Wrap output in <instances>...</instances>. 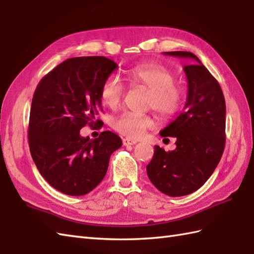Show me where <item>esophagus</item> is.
<instances>
[{"instance_id":"34e87169","label":"esophagus","mask_w":254,"mask_h":254,"mask_svg":"<svg viewBox=\"0 0 254 254\" xmlns=\"http://www.w3.org/2000/svg\"><path fill=\"white\" fill-rule=\"evenodd\" d=\"M137 143V141L135 140H132V139H128V138H124L123 139V144L127 146V145H133Z\"/></svg>"}]
</instances>
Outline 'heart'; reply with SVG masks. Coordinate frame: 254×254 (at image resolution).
Returning a JSON list of instances; mask_svg holds the SVG:
<instances>
[{
    "label": "heart",
    "instance_id": "heart-1",
    "mask_svg": "<svg viewBox=\"0 0 254 254\" xmlns=\"http://www.w3.org/2000/svg\"><path fill=\"white\" fill-rule=\"evenodd\" d=\"M125 78L132 87L147 90L146 107L153 109L162 119H171L180 110L184 91L176 83L175 73L168 67L156 64L135 65L129 69ZM125 96V86L114 75L103 80L100 87V99L104 106L115 109ZM154 126V119L148 114L123 113L112 121V127L129 139H138L147 129Z\"/></svg>",
    "mask_w": 254,
    "mask_h": 254
}]
</instances>
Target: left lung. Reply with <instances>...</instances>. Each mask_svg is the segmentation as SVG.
Wrapping results in <instances>:
<instances>
[{
    "instance_id": "8db88e82",
    "label": "left lung",
    "mask_w": 254,
    "mask_h": 254,
    "mask_svg": "<svg viewBox=\"0 0 254 254\" xmlns=\"http://www.w3.org/2000/svg\"><path fill=\"white\" fill-rule=\"evenodd\" d=\"M165 55L196 60L183 67L188 78V100L183 112L160 131L175 137L176 150L154 146L146 166L147 177L162 193L179 197L201 188L213 174L225 147V99L221 86L207 67L190 52Z\"/></svg>"
}]
</instances>
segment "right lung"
Segmentation results:
<instances>
[{
  "label": "right lung",
  "instance_id": "right-lung-1",
  "mask_svg": "<svg viewBox=\"0 0 254 254\" xmlns=\"http://www.w3.org/2000/svg\"><path fill=\"white\" fill-rule=\"evenodd\" d=\"M117 67L103 56L66 59L36 86L30 110L31 156L54 189L70 196L89 193L106 176L110 156L122 146L112 131L96 139L80 137L86 125L97 127L102 110L100 87Z\"/></svg>",
  "mask_w": 254,
  "mask_h": 254
}]
</instances>
